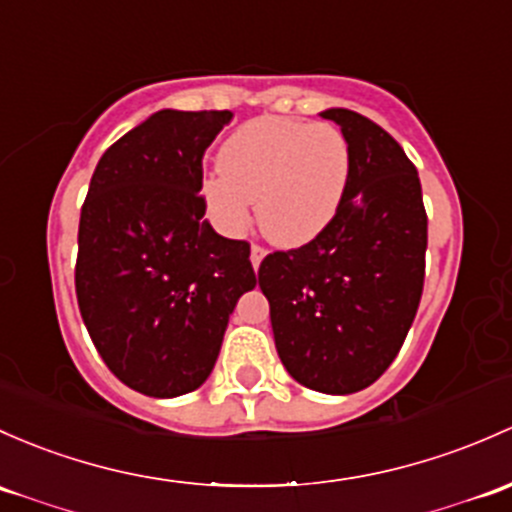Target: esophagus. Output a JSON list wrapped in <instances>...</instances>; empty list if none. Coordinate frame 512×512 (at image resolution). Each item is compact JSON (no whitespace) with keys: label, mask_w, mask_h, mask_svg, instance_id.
I'll return each instance as SVG.
<instances>
[{"label":"esophagus","mask_w":512,"mask_h":512,"mask_svg":"<svg viewBox=\"0 0 512 512\" xmlns=\"http://www.w3.org/2000/svg\"><path fill=\"white\" fill-rule=\"evenodd\" d=\"M265 255H267V250L265 247H260V245H252V250H250V262H252V270H260V265H262V260H265Z\"/></svg>","instance_id":"1"}]
</instances>
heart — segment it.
I'll return each mask as SVG.
<instances>
[{
  "instance_id": "obj_1",
  "label": "heart",
  "mask_w": 512,
  "mask_h": 512,
  "mask_svg": "<svg viewBox=\"0 0 512 512\" xmlns=\"http://www.w3.org/2000/svg\"><path fill=\"white\" fill-rule=\"evenodd\" d=\"M203 198L223 233L240 235L252 201L262 233L279 247L316 240L336 218L351 179V147L338 127L294 117H257L235 129Z\"/></svg>"
}]
</instances>
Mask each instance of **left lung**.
Segmentation results:
<instances>
[{"instance_id": "1", "label": "left lung", "mask_w": 512, "mask_h": 512, "mask_svg": "<svg viewBox=\"0 0 512 512\" xmlns=\"http://www.w3.org/2000/svg\"><path fill=\"white\" fill-rule=\"evenodd\" d=\"M351 147V179L331 225L297 250L262 260L282 365L297 383L351 395L390 368L424 287L427 213L417 169L368 117L331 107Z\"/></svg>"}]
</instances>
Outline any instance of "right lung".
<instances>
[{"instance_id": "1", "label": "right lung", "mask_w": 512, "mask_h": 512, "mask_svg": "<svg viewBox=\"0 0 512 512\" xmlns=\"http://www.w3.org/2000/svg\"><path fill=\"white\" fill-rule=\"evenodd\" d=\"M228 110H159L102 154L80 211L75 294L107 368L149 397L201 387L257 277L211 228L203 154Z\"/></svg>"}]
</instances>
